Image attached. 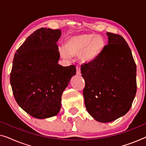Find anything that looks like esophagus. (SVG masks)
I'll use <instances>...</instances> for the list:
<instances>
[{
    "label": "esophagus",
    "mask_w": 146,
    "mask_h": 146,
    "mask_svg": "<svg viewBox=\"0 0 146 146\" xmlns=\"http://www.w3.org/2000/svg\"><path fill=\"white\" fill-rule=\"evenodd\" d=\"M76 74H77V75H80L81 74L80 68L79 66L76 67Z\"/></svg>",
    "instance_id": "esophagus-1"
}]
</instances>
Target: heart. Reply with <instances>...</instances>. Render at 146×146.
Masks as SVG:
<instances>
[{
  "instance_id": "b5f03b06",
  "label": "heart",
  "mask_w": 146,
  "mask_h": 146,
  "mask_svg": "<svg viewBox=\"0 0 146 146\" xmlns=\"http://www.w3.org/2000/svg\"><path fill=\"white\" fill-rule=\"evenodd\" d=\"M106 46L103 37L93 34H82L69 38L64 47L60 48V53L64 58L79 55L83 63L89 64L95 61Z\"/></svg>"
}]
</instances>
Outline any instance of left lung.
Instances as JSON below:
<instances>
[{
	"label": "left lung",
	"mask_w": 146,
	"mask_h": 146,
	"mask_svg": "<svg viewBox=\"0 0 146 146\" xmlns=\"http://www.w3.org/2000/svg\"><path fill=\"white\" fill-rule=\"evenodd\" d=\"M108 44L95 61L81 66L88 112L102 123L110 122L130 109L136 94V65L121 36L107 33Z\"/></svg>",
	"instance_id": "obj_1"
}]
</instances>
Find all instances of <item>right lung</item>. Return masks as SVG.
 Here are the masks:
<instances>
[{
  "instance_id": "obj_1",
  "label": "right lung",
  "mask_w": 146,
  "mask_h": 146,
  "mask_svg": "<svg viewBox=\"0 0 146 146\" xmlns=\"http://www.w3.org/2000/svg\"><path fill=\"white\" fill-rule=\"evenodd\" d=\"M60 36L59 29H38L14 56L10 77L14 96L19 106L36 118H48L59 113L63 92L76 72L74 65L58 64L56 42Z\"/></svg>"
}]
</instances>
